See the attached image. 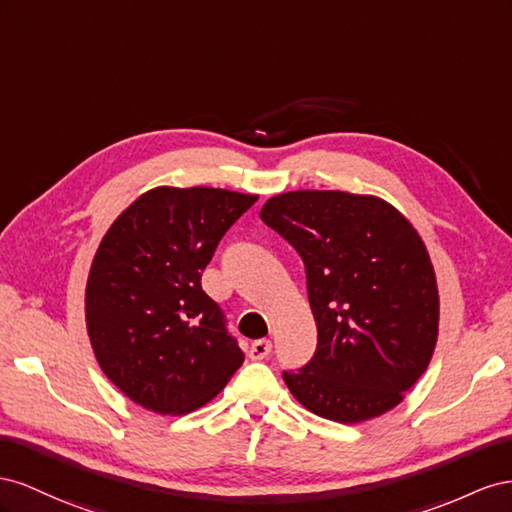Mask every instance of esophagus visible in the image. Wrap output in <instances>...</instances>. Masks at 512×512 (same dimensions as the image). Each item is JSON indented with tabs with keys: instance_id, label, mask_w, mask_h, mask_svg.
<instances>
[{
	"instance_id": "1",
	"label": "esophagus",
	"mask_w": 512,
	"mask_h": 512,
	"mask_svg": "<svg viewBox=\"0 0 512 512\" xmlns=\"http://www.w3.org/2000/svg\"><path fill=\"white\" fill-rule=\"evenodd\" d=\"M272 354V343L268 339H259L248 349V356L253 360H266Z\"/></svg>"
}]
</instances>
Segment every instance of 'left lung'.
Here are the masks:
<instances>
[{
    "mask_svg": "<svg viewBox=\"0 0 512 512\" xmlns=\"http://www.w3.org/2000/svg\"><path fill=\"white\" fill-rule=\"evenodd\" d=\"M259 216L302 257L317 324L313 358L283 371L291 394L343 425L392 410L427 371L440 321L418 231L384 199L341 191L276 195Z\"/></svg>",
    "mask_w": 512,
    "mask_h": 512,
    "instance_id": "8db88e82",
    "label": "left lung"
}]
</instances>
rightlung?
Listing matches in <instances>:
<instances>
[{"mask_svg": "<svg viewBox=\"0 0 512 512\" xmlns=\"http://www.w3.org/2000/svg\"><path fill=\"white\" fill-rule=\"evenodd\" d=\"M255 201L223 188L160 186L102 238L87 276V334L102 373L145 410L193 412L242 367L238 339L201 289V272Z\"/></svg>", "mask_w": 512, "mask_h": 512, "instance_id": "obj_1", "label": "right lung"}]
</instances>
